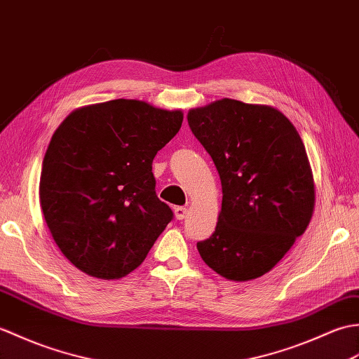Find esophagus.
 Returning <instances> with one entry per match:
<instances>
[{
    "mask_svg": "<svg viewBox=\"0 0 359 359\" xmlns=\"http://www.w3.org/2000/svg\"><path fill=\"white\" fill-rule=\"evenodd\" d=\"M186 215H187V209L186 207H175V218L177 219H184L186 218Z\"/></svg>",
    "mask_w": 359,
    "mask_h": 359,
    "instance_id": "esophagus-1",
    "label": "esophagus"
}]
</instances>
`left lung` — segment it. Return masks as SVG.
<instances>
[{"instance_id": "8db88e82", "label": "left lung", "mask_w": 359, "mask_h": 359, "mask_svg": "<svg viewBox=\"0 0 359 359\" xmlns=\"http://www.w3.org/2000/svg\"><path fill=\"white\" fill-rule=\"evenodd\" d=\"M189 127L217 167L222 203L203 261L227 280L273 269L312 218L315 190L304 144L280 110L219 100L190 110Z\"/></svg>"}]
</instances>
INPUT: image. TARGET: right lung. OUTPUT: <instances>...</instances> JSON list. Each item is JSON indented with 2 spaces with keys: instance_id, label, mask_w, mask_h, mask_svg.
<instances>
[{
  "instance_id": "right-lung-1",
  "label": "right lung",
  "mask_w": 359,
  "mask_h": 359,
  "mask_svg": "<svg viewBox=\"0 0 359 359\" xmlns=\"http://www.w3.org/2000/svg\"><path fill=\"white\" fill-rule=\"evenodd\" d=\"M182 124L180 110L112 100L72 112L43 159L39 203L55 243L84 273L137 269L173 212L155 192L152 161Z\"/></svg>"
}]
</instances>
